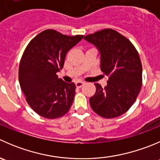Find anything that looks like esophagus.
I'll return each instance as SVG.
<instances>
[{"label": "esophagus", "mask_w": 160, "mask_h": 160, "mask_svg": "<svg viewBox=\"0 0 160 160\" xmlns=\"http://www.w3.org/2000/svg\"><path fill=\"white\" fill-rule=\"evenodd\" d=\"M83 85H84V83H83V82H81V81H78L76 83V87H77V88H80L81 87H83Z\"/></svg>", "instance_id": "34e87169"}]
</instances>
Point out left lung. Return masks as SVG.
<instances>
[{
	"instance_id": "8db88e82",
	"label": "left lung",
	"mask_w": 160,
	"mask_h": 160,
	"mask_svg": "<svg viewBox=\"0 0 160 160\" xmlns=\"http://www.w3.org/2000/svg\"><path fill=\"white\" fill-rule=\"evenodd\" d=\"M83 39L98 49L101 70L108 77L105 88L95 83L96 92L90 98L91 108L104 118L123 115L135 102L142 88V66L137 50L128 39L112 29Z\"/></svg>"
}]
</instances>
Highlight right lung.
<instances>
[{
	"label": "right lung",
	"instance_id": "add662e5",
	"mask_svg": "<svg viewBox=\"0 0 160 160\" xmlns=\"http://www.w3.org/2000/svg\"><path fill=\"white\" fill-rule=\"evenodd\" d=\"M83 37L46 29L26 47L20 61L18 80L27 103L40 116L55 119L70 108L76 85L58 79L57 73L64 66L66 53Z\"/></svg>",
	"mask_w": 160,
	"mask_h": 160
}]
</instances>
